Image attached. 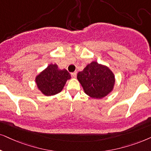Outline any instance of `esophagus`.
Listing matches in <instances>:
<instances>
[{
	"instance_id": "obj_1",
	"label": "esophagus",
	"mask_w": 151,
	"mask_h": 151,
	"mask_svg": "<svg viewBox=\"0 0 151 151\" xmlns=\"http://www.w3.org/2000/svg\"><path fill=\"white\" fill-rule=\"evenodd\" d=\"M71 76L73 78H76V77H77V72H72V73H71Z\"/></svg>"
}]
</instances>
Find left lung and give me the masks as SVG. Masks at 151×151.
Listing matches in <instances>:
<instances>
[{
	"label": "left lung",
	"mask_w": 151,
	"mask_h": 151,
	"mask_svg": "<svg viewBox=\"0 0 151 151\" xmlns=\"http://www.w3.org/2000/svg\"><path fill=\"white\" fill-rule=\"evenodd\" d=\"M77 79L90 98L102 99L113 91L116 83L113 72L105 65L93 61L77 74Z\"/></svg>",
	"instance_id": "obj_1"
}]
</instances>
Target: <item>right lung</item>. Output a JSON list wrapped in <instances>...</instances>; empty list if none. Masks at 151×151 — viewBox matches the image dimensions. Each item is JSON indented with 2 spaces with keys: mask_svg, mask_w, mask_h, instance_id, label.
Wrapping results in <instances>:
<instances>
[{
  "mask_svg": "<svg viewBox=\"0 0 151 151\" xmlns=\"http://www.w3.org/2000/svg\"><path fill=\"white\" fill-rule=\"evenodd\" d=\"M71 76L65 69L60 70L56 64H49L35 77L37 89L45 96L58 94L63 89Z\"/></svg>",
  "mask_w": 151,
  "mask_h": 151,
  "instance_id": "1",
  "label": "right lung"
}]
</instances>
